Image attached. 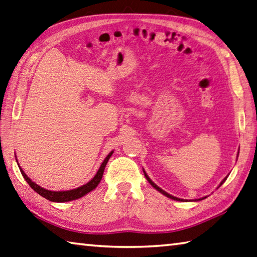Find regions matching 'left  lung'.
<instances>
[{
    "label": "left lung",
    "mask_w": 257,
    "mask_h": 257,
    "mask_svg": "<svg viewBox=\"0 0 257 257\" xmlns=\"http://www.w3.org/2000/svg\"><path fill=\"white\" fill-rule=\"evenodd\" d=\"M143 172H144V176H145V178H147V180L150 182V185H151L153 188H156L157 189V190L158 191H160V192H161V193H163V195L164 196H167L168 198H171V199H173V200H178V201H186V200H183V199H180V198H177V197H173V196H171V195H169V193L168 192H166V191H164V190H162V189L161 188H160V187H158L157 185H156V183H154L152 180H151V179H150L149 178V176H148V174L147 173H145V171L143 170ZM226 179H227V177L226 178H224V180H222L221 182H220V185H219V187L222 185V183H224L225 181H226ZM205 198H207V197H202V198H200V199H197V200H195V201H198V200H202V199H205Z\"/></svg>",
    "instance_id": "1"
}]
</instances>
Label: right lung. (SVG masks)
I'll list each match as a JSON object with an SVG mask.
<instances>
[{"label":"right lung","mask_w":257,"mask_h":257,"mask_svg":"<svg viewBox=\"0 0 257 257\" xmlns=\"http://www.w3.org/2000/svg\"><path fill=\"white\" fill-rule=\"evenodd\" d=\"M113 152L114 151L108 153V156L105 158L103 163L100 164V167L98 169L97 173L95 174V177L91 179L89 182H87L86 185L81 186V187H78V188H76V189H72V190H67V191H51V190H47V189L42 188V187H40L39 185H37V183L33 182L31 179L29 178L26 173H24V171L22 170L21 168H20V171L22 173L23 178L26 179V181L29 183V185H30V187L33 189V190H35L37 193H39V195H40V196H42L43 198H46V199L50 200V201H53V202H67V201L76 200V199H78V198L84 197L88 192L93 191L94 189L98 186V183L100 182L101 178H103V173H104L106 164H107L109 158L112 157Z\"/></svg>","instance_id":"obj_1"}]
</instances>
